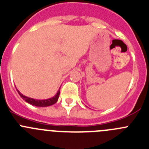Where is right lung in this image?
I'll return each mask as SVG.
<instances>
[{"label":"right lung","instance_id":"obj_1","mask_svg":"<svg viewBox=\"0 0 149 149\" xmlns=\"http://www.w3.org/2000/svg\"><path fill=\"white\" fill-rule=\"evenodd\" d=\"M17 91L19 96H20V97H22V98L26 102L29 103V104H32V105L37 106V107H47V106H50V105H52V104H54L55 103L57 102L58 100L59 95H60V89H59L55 97H52V98L47 99V100H34V99L29 98V97H25V96L22 95V93L17 90Z\"/></svg>","mask_w":149,"mask_h":149}]
</instances>
